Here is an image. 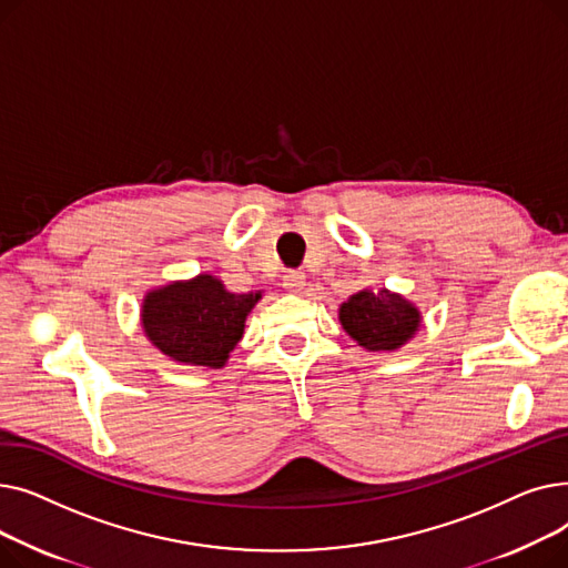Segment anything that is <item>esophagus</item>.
Returning a JSON list of instances; mask_svg holds the SVG:
<instances>
[{"label":"esophagus","instance_id":"34e87169","mask_svg":"<svg viewBox=\"0 0 568 568\" xmlns=\"http://www.w3.org/2000/svg\"><path fill=\"white\" fill-rule=\"evenodd\" d=\"M283 285L290 290V292H302L306 287V276L302 272H287L283 276Z\"/></svg>","mask_w":568,"mask_h":568}]
</instances>
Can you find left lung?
Here are the masks:
<instances>
[{
    "label": "left lung",
    "instance_id": "1",
    "mask_svg": "<svg viewBox=\"0 0 568 568\" xmlns=\"http://www.w3.org/2000/svg\"><path fill=\"white\" fill-rule=\"evenodd\" d=\"M338 320L347 336L371 352L405 345L422 326V313L405 296L389 290H362L341 306Z\"/></svg>",
    "mask_w": 568,
    "mask_h": 568
}]
</instances>
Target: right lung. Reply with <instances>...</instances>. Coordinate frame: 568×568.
Returning <instances> with one entry per match:
<instances>
[{"label": "right lung", "instance_id": "1", "mask_svg": "<svg viewBox=\"0 0 568 568\" xmlns=\"http://www.w3.org/2000/svg\"><path fill=\"white\" fill-rule=\"evenodd\" d=\"M262 292L234 294L209 274L146 292L142 329L176 364L223 368Z\"/></svg>", "mask_w": 568, "mask_h": 568}]
</instances>
